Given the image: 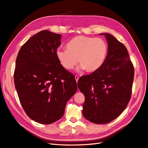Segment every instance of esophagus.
Returning <instances> with one entry per match:
<instances>
[{
  "mask_svg": "<svg viewBox=\"0 0 148 148\" xmlns=\"http://www.w3.org/2000/svg\"><path fill=\"white\" fill-rule=\"evenodd\" d=\"M75 79H76V82H78V79H79V76H77V75H76V76H75Z\"/></svg>",
  "mask_w": 148,
  "mask_h": 148,
  "instance_id": "obj_1",
  "label": "esophagus"
}]
</instances>
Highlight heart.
Wrapping results in <instances>:
<instances>
[{
    "instance_id": "obj_1",
    "label": "heart",
    "mask_w": 148,
    "mask_h": 148,
    "mask_svg": "<svg viewBox=\"0 0 148 148\" xmlns=\"http://www.w3.org/2000/svg\"><path fill=\"white\" fill-rule=\"evenodd\" d=\"M66 49H57L56 58L66 70L72 69L78 62V70L92 73L101 67L107 56L108 46L101 38L76 36L66 45Z\"/></svg>"
}]
</instances>
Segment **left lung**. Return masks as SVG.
Returning <instances> with one entry per match:
<instances>
[{
  "label": "left lung",
  "mask_w": 148,
  "mask_h": 148,
  "mask_svg": "<svg viewBox=\"0 0 148 148\" xmlns=\"http://www.w3.org/2000/svg\"><path fill=\"white\" fill-rule=\"evenodd\" d=\"M99 35H104L107 40V56L98 70L79 79L78 86L85 96V119L106 124L126 109L131 97L134 69L125 45L109 33Z\"/></svg>",
  "instance_id": "left-lung-1"
}]
</instances>
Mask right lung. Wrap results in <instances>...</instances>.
Here are the masks:
<instances>
[{
    "label": "right lung",
    "mask_w": 148,
    "mask_h": 148,
    "mask_svg": "<svg viewBox=\"0 0 148 148\" xmlns=\"http://www.w3.org/2000/svg\"><path fill=\"white\" fill-rule=\"evenodd\" d=\"M61 39L60 34L41 31L22 45L16 61L14 85L22 108L43 125L61 119L78 88L75 76L56 58Z\"/></svg>",
    "instance_id": "right-lung-1"
}]
</instances>
